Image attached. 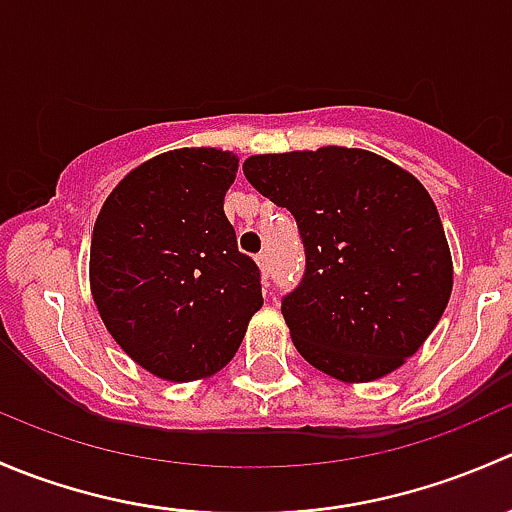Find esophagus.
<instances>
[{
    "mask_svg": "<svg viewBox=\"0 0 512 512\" xmlns=\"http://www.w3.org/2000/svg\"><path fill=\"white\" fill-rule=\"evenodd\" d=\"M255 260H257V265H260V270H262V272H270V252L262 250L260 255L255 257Z\"/></svg>",
    "mask_w": 512,
    "mask_h": 512,
    "instance_id": "34e87169",
    "label": "esophagus"
}]
</instances>
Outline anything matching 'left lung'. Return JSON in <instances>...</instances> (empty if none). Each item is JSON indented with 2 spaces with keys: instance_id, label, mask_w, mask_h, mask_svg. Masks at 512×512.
<instances>
[{
  "instance_id": "1",
  "label": "left lung",
  "mask_w": 512,
  "mask_h": 512,
  "mask_svg": "<svg viewBox=\"0 0 512 512\" xmlns=\"http://www.w3.org/2000/svg\"><path fill=\"white\" fill-rule=\"evenodd\" d=\"M252 188L287 208L304 275L282 297L297 352L339 381H374L418 352L453 287L451 250L431 195L361 148L252 156Z\"/></svg>"
}]
</instances>
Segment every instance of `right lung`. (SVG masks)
I'll return each instance as SVG.
<instances>
[{
	"instance_id": "right-lung-1",
	"label": "right lung",
	"mask_w": 512,
	"mask_h": 512,
	"mask_svg": "<svg viewBox=\"0 0 512 512\" xmlns=\"http://www.w3.org/2000/svg\"><path fill=\"white\" fill-rule=\"evenodd\" d=\"M237 158L180 148L138 165L103 203L91 294L111 337L168 381L220 371L262 307L260 267L237 250L223 200Z\"/></svg>"
}]
</instances>
